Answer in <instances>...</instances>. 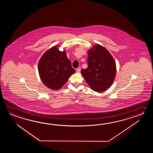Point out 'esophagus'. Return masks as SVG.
I'll list each match as a JSON object with an SVG mask.
<instances>
[{
  "label": "esophagus",
  "mask_w": 153,
  "mask_h": 153,
  "mask_svg": "<svg viewBox=\"0 0 153 153\" xmlns=\"http://www.w3.org/2000/svg\"><path fill=\"white\" fill-rule=\"evenodd\" d=\"M80 71H81V68L80 67H78V68L76 69V72H77V73H79V72H80Z\"/></svg>",
  "instance_id": "1"
}]
</instances>
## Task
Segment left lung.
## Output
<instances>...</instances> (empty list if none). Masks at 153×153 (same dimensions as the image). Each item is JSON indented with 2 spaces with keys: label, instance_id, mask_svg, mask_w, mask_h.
<instances>
[{
  "label": "left lung",
  "instance_id": "1",
  "mask_svg": "<svg viewBox=\"0 0 153 153\" xmlns=\"http://www.w3.org/2000/svg\"><path fill=\"white\" fill-rule=\"evenodd\" d=\"M88 68L81 73L94 91L103 92L111 86L116 75V64L111 53L102 46L94 45L88 51Z\"/></svg>",
  "mask_w": 153,
  "mask_h": 153
}]
</instances>
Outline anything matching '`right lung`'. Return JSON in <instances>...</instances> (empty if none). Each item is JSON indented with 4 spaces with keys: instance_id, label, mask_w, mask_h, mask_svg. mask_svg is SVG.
I'll use <instances>...</instances> for the list:
<instances>
[{
    "instance_id": "add662e5",
    "label": "right lung",
    "mask_w": 153,
    "mask_h": 153,
    "mask_svg": "<svg viewBox=\"0 0 153 153\" xmlns=\"http://www.w3.org/2000/svg\"><path fill=\"white\" fill-rule=\"evenodd\" d=\"M38 72L43 84L56 90L65 84L75 71L65 51H60L55 46L46 51L40 59Z\"/></svg>"
}]
</instances>
